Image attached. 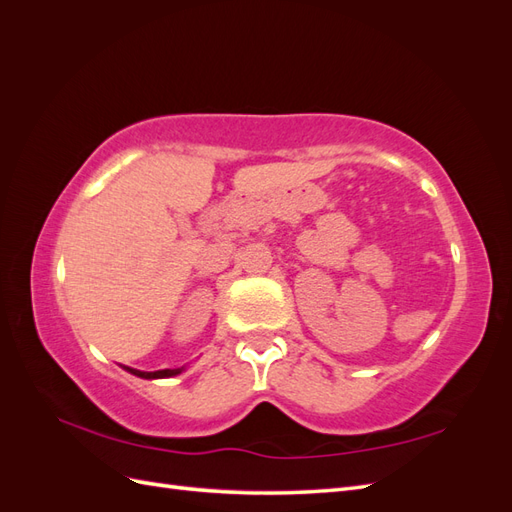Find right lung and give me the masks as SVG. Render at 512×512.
<instances>
[{
  "label": "right lung",
  "instance_id": "1",
  "mask_svg": "<svg viewBox=\"0 0 512 512\" xmlns=\"http://www.w3.org/2000/svg\"><path fill=\"white\" fill-rule=\"evenodd\" d=\"M128 369L130 374L138 376V378H145V380H153V378H170V376H177L181 374V369H158V371H141V369H132V367H123Z\"/></svg>",
  "mask_w": 512,
  "mask_h": 512
}]
</instances>
